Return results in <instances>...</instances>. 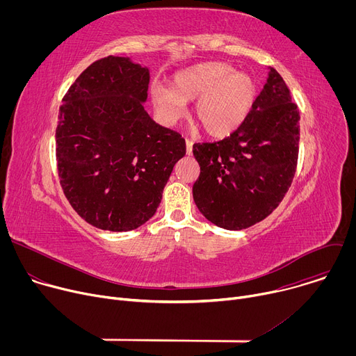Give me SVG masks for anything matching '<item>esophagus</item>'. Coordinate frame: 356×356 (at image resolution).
I'll use <instances>...</instances> for the list:
<instances>
[{
	"mask_svg": "<svg viewBox=\"0 0 356 356\" xmlns=\"http://www.w3.org/2000/svg\"><path fill=\"white\" fill-rule=\"evenodd\" d=\"M186 154L193 155V142L190 139H186Z\"/></svg>",
	"mask_w": 356,
	"mask_h": 356,
	"instance_id": "obj_1",
	"label": "esophagus"
}]
</instances>
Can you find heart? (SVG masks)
I'll return each instance as SVG.
<instances>
[{
  "label": "heart",
  "mask_w": 356,
  "mask_h": 356,
  "mask_svg": "<svg viewBox=\"0 0 356 356\" xmlns=\"http://www.w3.org/2000/svg\"><path fill=\"white\" fill-rule=\"evenodd\" d=\"M258 94L250 74L236 72L224 62H207L187 67L173 76L172 87L152 90V101L169 122L184 111L186 101H194L193 115L214 138L236 131L249 115Z\"/></svg>",
  "instance_id": "1"
}]
</instances>
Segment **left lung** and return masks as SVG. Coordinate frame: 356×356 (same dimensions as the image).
Masks as SVG:
<instances>
[{
	"label": "left lung",
	"instance_id": "8db88e82",
	"mask_svg": "<svg viewBox=\"0 0 356 356\" xmlns=\"http://www.w3.org/2000/svg\"><path fill=\"white\" fill-rule=\"evenodd\" d=\"M249 115L228 138L194 143L200 176L193 198L220 228L245 229L265 220L287 193L297 166L300 114L282 76L268 69Z\"/></svg>",
	"mask_w": 356,
	"mask_h": 356
}]
</instances>
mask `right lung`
<instances>
[{"mask_svg": "<svg viewBox=\"0 0 356 356\" xmlns=\"http://www.w3.org/2000/svg\"><path fill=\"white\" fill-rule=\"evenodd\" d=\"M149 67L108 56L90 65L63 98L56 128L60 184L88 224L114 232L155 216L175 165L180 134L145 111Z\"/></svg>", "mask_w": 356, "mask_h": 356, "instance_id": "obj_1", "label": "right lung"}]
</instances>
